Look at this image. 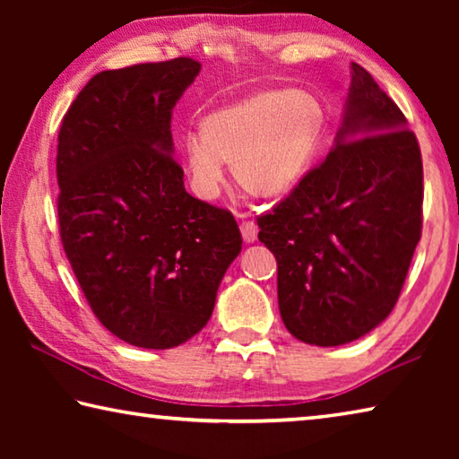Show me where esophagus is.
<instances>
[{"mask_svg": "<svg viewBox=\"0 0 459 459\" xmlns=\"http://www.w3.org/2000/svg\"><path fill=\"white\" fill-rule=\"evenodd\" d=\"M240 232H243V238L247 240V243H255V240H257V235H259L257 222L243 219V221H240Z\"/></svg>", "mask_w": 459, "mask_h": 459, "instance_id": "34e87169", "label": "esophagus"}]
</instances>
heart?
<instances>
[{
    "mask_svg": "<svg viewBox=\"0 0 459 459\" xmlns=\"http://www.w3.org/2000/svg\"><path fill=\"white\" fill-rule=\"evenodd\" d=\"M322 131L320 105L290 91H263L222 107L204 127L186 131L180 153L196 196L216 198L235 161L237 180L259 196H275L307 172Z\"/></svg>",
    "mask_w": 459,
    "mask_h": 459,
    "instance_id": "1",
    "label": "heart"
}]
</instances>
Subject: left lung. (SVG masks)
Masks as SVG:
<instances>
[{"instance_id": "8db88e82", "label": "left lung", "mask_w": 459, "mask_h": 459, "mask_svg": "<svg viewBox=\"0 0 459 459\" xmlns=\"http://www.w3.org/2000/svg\"><path fill=\"white\" fill-rule=\"evenodd\" d=\"M351 68L336 145L257 219L285 328L316 346L359 340L393 312L423 227L417 137L375 79Z\"/></svg>"}]
</instances>
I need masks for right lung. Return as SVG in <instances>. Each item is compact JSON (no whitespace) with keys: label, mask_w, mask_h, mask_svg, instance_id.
Here are the masks:
<instances>
[{"label":"right lung","mask_w":459,"mask_h":459,"mask_svg":"<svg viewBox=\"0 0 459 459\" xmlns=\"http://www.w3.org/2000/svg\"><path fill=\"white\" fill-rule=\"evenodd\" d=\"M200 62L92 76L58 134L60 240L99 322L137 348L184 344L211 320L240 253L229 211L190 196L172 158V111Z\"/></svg>","instance_id":"obj_1"}]
</instances>
